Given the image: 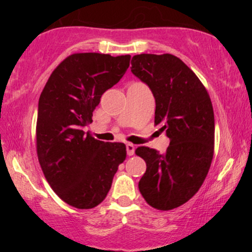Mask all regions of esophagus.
Segmentation results:
<instances>
[{
	"label": "esophagus",
	"mask_w": 252,
	"mask_h": 252,
	"mask_svg": "<svg viewBox=\"0 0 252 252\" xmlns=\"http://www.w3.org/2000/svg\"><path fill=\"white\" fill-rule=\"evenodd\" d=\"M126 151L128 156H133L134 153H135V146L132 143H127L126 144Z\"/></svg>",
	"instance_id": "34e87169"
}]
</instances>
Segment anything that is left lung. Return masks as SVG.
Returning <instances> with one entry per match:
<instances>
[{
    "mask_svg": "<svg viewBox=\"0 0 252 252\" xmlns=\"http://www.w3.org/2000/svg\"><path fill=\"white\" fill-rule=\"evenodd\" d=\"M130 64L153 92L155 124L170 139L165 154L148 147L135 150L147 164L139 189L148 204L167 211L189 201L208 174L215 144L212 103L197 75L173 55H135Z\"/></svg>",
    "mask_w": 252,
    "mask_h": 252,
    "instance_id": "obj_1",
    "label": "left lung"
}]
</instances>
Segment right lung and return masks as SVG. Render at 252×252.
I'll list each match as a JSON object with an SVG mask.
<instances>
[{"label":"right lung","mask_w":252,"mask_h":252,"mask_svg":"<svg viewBox=\"0 0 252 252\" xmlns=\"http://www.w3.org/2000/svg\"><path fill=\"white\" fill-rule=\"evenodd\" d=\"M129 61V55L73 54L55 68L40 95L37 158L53 190L77 209H93L106 197L126 158L125 144L96 140L84 128Z\"/></svg>","instance_id":"add662e5"}]
</instances>
